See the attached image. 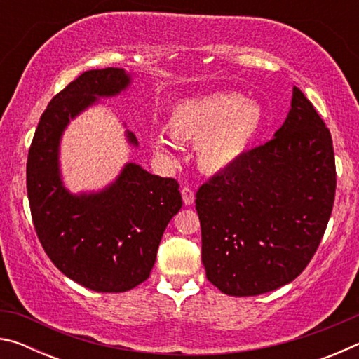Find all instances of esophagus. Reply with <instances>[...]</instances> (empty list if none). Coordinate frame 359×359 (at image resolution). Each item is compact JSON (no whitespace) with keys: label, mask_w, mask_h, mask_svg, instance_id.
I'll list each match as a JSON object with an SVG mask.
<instances>
[{"label":"esophagus","mask_w":359,"mask_h":359,"mask_svg":"<svg viewBox=\"0 0 359 359\" xmlns=\"http://www.w3.org/2000/svg\"><path fill=\"white\" fill-rule=\"evenodd\" d=\"M182 199L187 205H191L194 203V193L190 187H184L182 188Z\"/></svg>","instance_id":"obj_1"}]
</instances>
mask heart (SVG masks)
<instances>
[{
  "mask_svg": "<svg viewBox=\"0 0 359 359\" xmlns=\"http://www.w3.org/2000/svg\"><path fill=\"white\" fill-rule=\"evenodd\" d=\"M169 136L198 144V165L205 172H223L247 154L263 126L258 102L238 93H209L182 100L168 117ZM151 149L171 156L172 145L165 136L151 137Z\"/></svg>",
  "mask_w": 359,
  "mask_h": 359,
  "instance_id": "b5f03b06",
  "label": "heart"
}]
</instances>
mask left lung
<instances>
[{"instance_id":"8db88e82","label":"left lung","mask_w":359,"mask_h":359,"mask_svg":"<svg viewBox=\"0 0 359 359\" xmlns=\"http://www.w3.org/2000/svg\"><path fill=\"white\" fill-rule=\"evenodd\" d=\"M334 194L331 133L294 87L274 137L196 191L208 280L229 296L293 282L317 252Z\"/></svg>"}]
</instances>
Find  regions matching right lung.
<instances>
[{
  "label": "right lung",
  "mask_w": 359,
  "mask_h": 359,
  "mask_svg": "<svg viewBox=\"0 0 359 359\" xmlns=\"http://www.w3.org/2000/svg\"><path fill=\"white\" fill-rule=\"evenodd\" d=\"M121 68L85 71L48 102L29 145L27 191L33 224L47 257L71 280L100 293H123L147 280L168 223L182 208L175 179L128 163L106 190L71 194L62 184V133L100 96L130 85ZM128 141L137 145L133 133Z\"/></svg>",
  "instance_id": "1"
}]
</instances>
